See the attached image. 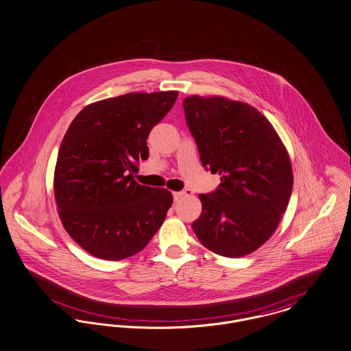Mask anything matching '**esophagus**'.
<instances>
[{
    "mask_svg": "<svg viewBox=\"0 0 351 351\" xmlns=\"http://www.w3.org/2000/svg\"><path fill=\"white\" fill-rule=\"evenodd\" d=\"M189 193H190L189 190H185V191H174V193H173V198H174V201H178V199H181L182 197L187 195Z\"/></svg>",
    "mask_w": 351,
    "mask_h": 351,
    "instance_id": "1",
    "label": "esophagus"
}]
</instances>
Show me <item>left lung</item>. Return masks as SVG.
<instances>
[{
	"label": "left lung",
	"instance_id": "left-lung-1",
	"mask_svg": "<svg viewBox=\"0 0 351 351\" xmlns=\"http://www.w3.org/2000/svg\"><path fill=\"white\" fill-rule=\"evenodd\" d=\"M189 130L206 170L221 184L199 194L202 213L191 225L213 253L238 258L276 232L293 190V169L280 136L256 108L221 95L184 99Z\"/></svg>",
	"mask_w": 351,
	"mask_h": 351
}]
</instances>
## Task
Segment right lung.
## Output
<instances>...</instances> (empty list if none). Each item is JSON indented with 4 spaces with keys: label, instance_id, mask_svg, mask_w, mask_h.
I'll return each instance as SVG.
<instances>
[{
    "label": "right lung",
    "instance_id": "obj_1",
    "mask_svg": "<svg viewBox=\"0 0 351 351\" xmlns=\"http://www.w3.org/2000/svg\"><path fill=\"white\" fill-rule=\"evenodd\" d=\"M178 92L128 93L85 106L61 142L54 195L65 230L89 254L119 261L141 252L164 223L173 195L140 185L150 130Z\"/></svg>",
    "mask_w": 351,
    "mask_h": 351
}]
</instances>
